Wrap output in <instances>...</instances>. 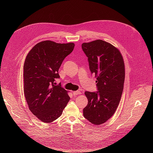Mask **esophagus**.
<instances>
[{"label": "esophagus", "instance_id": "esophagus-1", "mask_svg": "<svg viewBox=\"0 0 153 153\" xmlns=\"http://www.w3.org/2000/svg\"><path fill=\"white\" fill-rule=\"evenodd\" d=\"M81 94V92L80 91H76L73 92L74 95H78V94Z\"/></svg>", "mask_w": 153, "mask_h": 153}]
</instances>
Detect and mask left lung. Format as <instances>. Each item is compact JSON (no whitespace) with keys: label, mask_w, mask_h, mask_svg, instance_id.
I'll use <instances>...</instances> for the list:
<instances>
[{"label":"left lung","mask_w":153,"mask_h":153,"mask_svg":"<svg viewBox=\"0 0 153 153\" xmlns=\"http://www.w3.org/2000/svg\"><path fill=\"white\" fill-rule=\"evenodd\" d=\"M82 48L88 58L91 73L96 78L98 89L97 92H85L88 104L83 109V114L92 124L100 125L114 114L121 100L124 63L119 50L105 41L84 43Z\"/></svg>","instance_id":"8db88e82"}]
</instances>
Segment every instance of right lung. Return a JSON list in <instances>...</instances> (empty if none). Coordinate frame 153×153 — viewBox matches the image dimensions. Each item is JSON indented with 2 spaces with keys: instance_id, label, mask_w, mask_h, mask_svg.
<instances>
[{
  "instance_id": "obj_1",
  "label": "right lung",
  "mask_w": 153,
  "mask_h": 153,
  "mask_svg": "<svg viewBox=\"0 0 153 153\" xmlns=\"http://www.w3.org/2000/svg\"><path fill=\"white\" fill-rule=\"evenodd\" d=\"M75 44L43 41L27 54L24 64V94L31 112L44 123H52L61 116L70 98L61 84L59 69L70 54Z\"/></svg>"
}]
</instances>
